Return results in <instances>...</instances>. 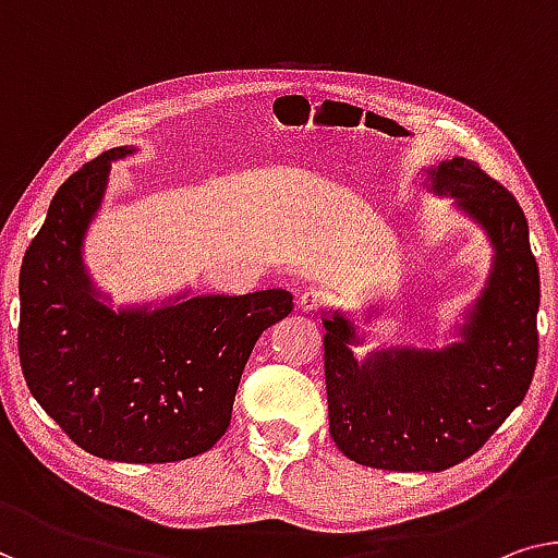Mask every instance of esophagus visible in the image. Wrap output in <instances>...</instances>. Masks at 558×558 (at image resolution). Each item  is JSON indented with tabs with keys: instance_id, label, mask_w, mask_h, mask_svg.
Returning a JSON list of instances; mask_svg holds the SVG:
<instances>
[{
	"instance_id": "esophagus-1",
	"label": "esophagus",
	"mask_w": 558,
	"mask_h": 558,
	"mask_svg": "<svg viewBox=\"0 0 558 558\" xmlns=\"http://www.w3.org/2000/svg\"><path fill=\"white\" fill-rule=\"evenodd\" d=\"M326 305V293H320V290H303L301 295H298V307L301 311H318V307Z\"/></svg>"
}]
</instances>
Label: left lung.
<instances>
[{
	"instance_id": "8db88e82",
	"label": "left lung",
	"mask_w": 558,
	"mask_h": 558,
	"mask_svg": "<svg viewBox=\"0 0 558 558\" xmlns=\"http://www.w3.org/2000/svg\"><path fill=\"white\" fill-rule=\"evenodd\" d=\"M434 193L456 197L496 247L488 286L444 351L361 343L340 313L323 318L330 436L348 459L386 471H446L478 451L531 386L538 359V265L529 222L501 182L465 157L430 168Z\"/></svg>"
}]
</instances>
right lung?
Here are the masks:
<instances>
[{
  "label": "right lung",
  "mask_w": 558,
  "mask_h": 558,
  "mask_svg": "<svg viewBox=\"0 0 558 558\" xmlns=\"http://www.w3.org/2000/svg\"><path fill=\"white\" fill-rule=\"evenodd\" d=\"M112 147L70 174L20 270V363L37 403L97 459L172 463L226 436L255 340L293 311L288 290L112 311L82 265Z\"/></svg>",
  "instance_id": "1"
}]
</instances>
